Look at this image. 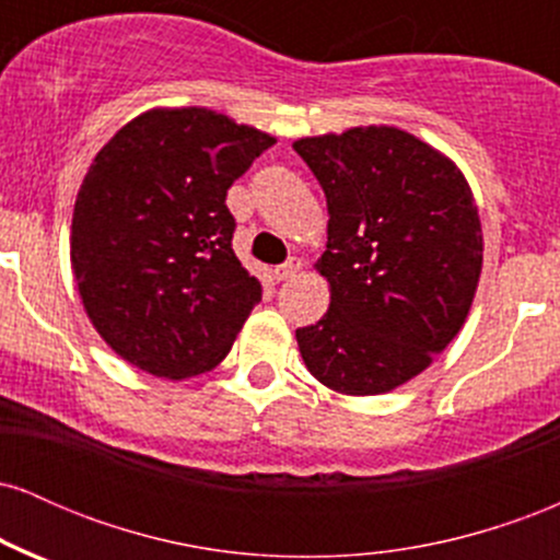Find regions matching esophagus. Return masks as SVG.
I'll return each instance as SVG.
<instances>
[{"label": "esophagus", "mask_w": 560, "mask_h": 560, "mask_svg": "<svg viewBox=\"0 0 560 560\" xmlns=\"http://www.w3.org/2000/svg\"><path fill=\"white\" fill-rule=\"evenodd\" d=\"M300 268H302V260H300V258H289L287 262H281V266L273 268L276 281H289V279H294V276L300 273Z\"/></svg>", "instance_id": "34e87169"}]
</instances>
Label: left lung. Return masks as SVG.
Returning <instances> with one entry per match:
<instances>
[{
  "mask_svg": "<svg viewBox=\"0 0 560 560\" xmlns=\"http://www.w3.org/2000/svg\"><path fill=\"white\" fill-rule=\"evenodd\" d=\"M329 208L316 268L331 302L298 329L300 355L342 395L419 376L460 331L481 273V221L453 160L395 126L294 141Z\"/></svg>",
  "mask_w": 560,
  "mask_h": 560,
  "instance_id": "obj_1",
  "label": "left lung"
}]
</instances>
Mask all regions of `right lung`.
Returning a JSON list of instances; mask_svg holds the SVG:
<instances>
[{"mask_svg":"<svg viewBox=\"0 0 560 560\" xmlns=\"http://www.w3.org/2000/svg\"><path fill=\"white\" fill-rule=\"evenodd\" d=\"M276 144L208 107H155L96 152L70 266L100 337L147 374L215 369L262 298L231 249L229 186Z\"/></svg>","mask_w":560,"mask_h":560,"instance_id":"1","label":"right lung"}]
</instances>
